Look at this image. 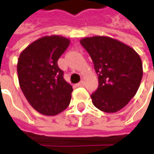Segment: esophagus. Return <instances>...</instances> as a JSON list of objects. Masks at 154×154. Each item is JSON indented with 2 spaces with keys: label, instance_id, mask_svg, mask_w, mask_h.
<instances>
[{
  "label": "esophagus",
  "instance_id": "obj_1",
  "mask_svg": "<svg viewBox=\"0 0 154 154\" xmlns=\"http://www.w3.org/2000/svg\"><path fill=\"white\" fill-rule=\"evenodd\" d=\"M77 85V86H84L85 85V81H80Z\"/></svg>",
  "mask_w": 154,
  "mask_h": 154
}]
</instances>
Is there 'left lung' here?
<instances>
[{
    "instance_id": "8db88e82",
    "label": "left lung",
    "mask_w": 154,
    "mask_h": 154,
    "mask_svg": "<svg viewBox=\"0 0 154 154\" xmlns=\"http://www.w3.org/2000/svg\"><path fill=\"white\" fill-rule=\"evenodd\" d=\"M80 44L94 65L99 85L91 94L97 109L117 112L136 95L143 77L138 53L128 45L108 36L85 37Z\"/></svg>"
}]
</instances>
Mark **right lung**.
<instances>
[{
  "mask_svg": "<svg viewBox=\"0 0 154 154\" xmlns=\"http://www.w3.org/2000/svg\"><path fill=\"white\" fill-rule=\"evenodd\" d=\"M69 43L60 35L44 36L19 55L17 70L20 88L30 105L43 115H57L69 105L73 88L58 67V60Z\"/></svg>",
  "mask_w": 154,
  "mask_h": 154,
  "instance_id": "add662e5",
  "label": "right lung"
}]
</instances>
